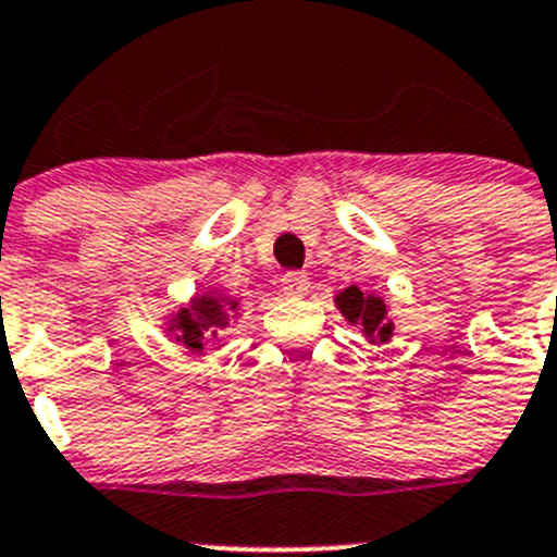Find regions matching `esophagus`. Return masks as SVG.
Returning <instances> with one entry per match:
<instances>
[{
    "mask_svg": "<svg viewBox=\"0 0 557 557\" xmlns=\"http://www.w3.org/2000/svg\"><path fill=\"white\" fill-rule=\"evenodd\" d=\"M310 290V277L305 272H288L283 277L285 297H305Z\"/></svg>",
    "mask_w": 557,
    "mask_h": 557,
    "instance_id": "1",
    "label": "esophagus"
}]
</instances>
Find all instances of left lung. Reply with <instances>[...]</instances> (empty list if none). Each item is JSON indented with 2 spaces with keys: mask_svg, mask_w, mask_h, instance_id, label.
<instances>
[{
  "mask_svg": "<svg viewBox=\"0 0 557 557\" xmlns=\"http://www.w3.org/2000/svg\"><path fill=\"white\" fill-rule=\"evenodd\" d=\"M335 305H338L341 313L347 315L349 324H360L369 341L385 344L394 335V322H388V308H385L383 297L363 294L358 285H349L347 290H341L335 297Z\"/></svg>",
  "mask_w": 557,
  "mask_h": 557,
  "instance_id": "1",
  "label": "left lung"
}]
</instances>
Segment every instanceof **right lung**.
Returning a JSON list of instances; mask_svg holds the SVG:
<instances>
[{
    "label": "right lung",
    "instance_id": "obj_1",
    "mask_svg": "<svg viewBox=\"0 0 557 557\" xmlns=\"http://www.w3.org/2000/svg\"><path fill=\"white\" fill-rule=\"evenodd\" d=\"M235 308H238L235 299L222 297L216 290H205L191 299V305H185L172 315L169 333L177 335L185 349L202 352L205 344L230 327V315H235Z\"/></svg>",
    "mask_w": 557,
    "mask_h": 557
}]
</instances>
